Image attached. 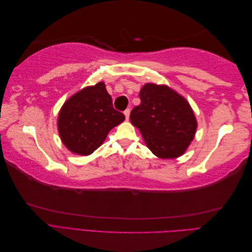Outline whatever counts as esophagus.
<instances>
[{"label":"esophagus","instance_id":"esophagus-1","mask_svg":"<svg viewBox=\"0 0 252 252\" xmlns=\"http://www.w3.org/2000/svg\"><path fill=\"white\" fill-rule=\"evenodd\" d=\"M124 114H125L126 119H129V116H130V109H126V110L124 111Z\"/></svg>","mask_w":252,"mask_h":252}]
</instances>
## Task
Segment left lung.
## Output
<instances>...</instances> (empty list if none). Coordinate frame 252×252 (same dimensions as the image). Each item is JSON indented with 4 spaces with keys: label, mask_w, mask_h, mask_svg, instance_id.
I'll use <instances>...</instances> for the list:
<instances>
[{
    "label": "left lung",
    "mask_w": 252,
    "mask_h": 252,
    "mask_svg": "<svg viewBox=\"0 0 252 252\" xmlns=\"http://www.w3.org/2000/svg\"><path fill=\"white\" fill-rule=\"evenodd\" d=\"M130 121L147 147L161 158L182 156L194 138L196 120L189 103L166 85L145 84Z\"/></svg>",
    "instance_id": "1"
}]
</instances>
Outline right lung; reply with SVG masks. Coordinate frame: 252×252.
Masks as SVG:
<instances>
[{"label": "right lung", "mask_w": 252, "mask_h": 252, "mask_svg": "<svg viewBox=\"0 0 252 252\" xmlns=\"http://www.w3.org/2000/svg\"><path fill=\"white\" fill-rule=\"evenodd\" d=\"M124 120V114L113 108L105 84L100 82L82 89L64 103L58 118L59 134L68 150L88 156Z\"/></svg>", "instance_id": "1"}]
</instances>
